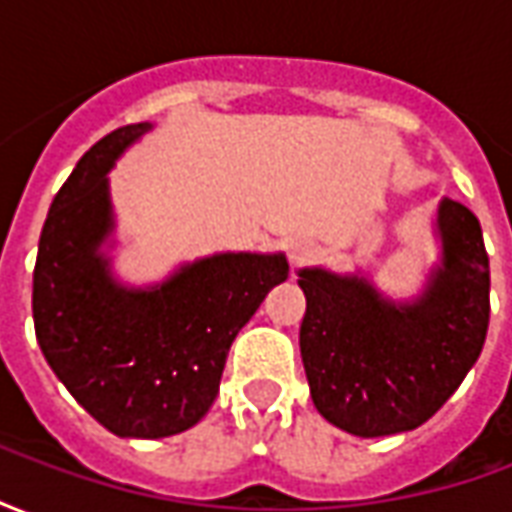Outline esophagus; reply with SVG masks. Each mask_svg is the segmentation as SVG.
<instances>
[{
    "instance_id": "1",
    "label": "esophagus",
    "mask_w": 512,
    "mask_h": 512,
    "mask_svg": "<svg viewBox=\"0 0 512 512\" xmlns=\"http://www.w3.org/2000/svg\"><path fill=\"white\" fill-rule=\"evenodd\" d=\"M318 257V244L315 241H307V238H299L288 246V260L293 268L310 266L312 260Z\"/></svg>"
}]
</instances>
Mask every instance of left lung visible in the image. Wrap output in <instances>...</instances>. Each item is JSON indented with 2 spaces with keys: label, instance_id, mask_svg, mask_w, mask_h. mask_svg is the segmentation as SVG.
I'll return each instance as SVG.
<instances>
[{
  "label": "left lung",
  "instance_id": "obj_1",
  "mask_svg": "<svg viewBox=\"0 0 512 512\" xmlns=\"http://www.w3.org/2000/svg\"><path fill=\"white\" fill-rule=\"evenodd\" d=\"M441 266L414 304H389L362 277L304 268L299 345L315 408L362 439L419 428L483 351L491 268L480 222L441 200Z\"/></svg>",
  "mask_w": 512,
  "mask_h": 512
}]
</instances>
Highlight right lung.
I'll return each instance as SVG.
<instances>
[{"label":"right lung","instance_id":"1","mask_svg":"<svg viewBox=\"0 0 512 512\" xmlns=\"http://www.w3.org/2000/svg\"><path fill=\"white\" fill-rule=\"evenodd\" d=\"M150 123L95 142L51 202L32 274L35 337L84 411L123 439L197 425L219 395L227 351L268 290L282 255H216L153 290L120 288L98 246L112 230L106 172Z\"/></svg>","mask_w":512,"mask_h":512}]
</instances>
